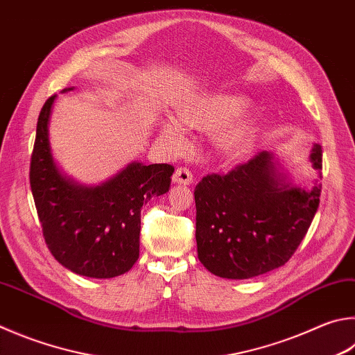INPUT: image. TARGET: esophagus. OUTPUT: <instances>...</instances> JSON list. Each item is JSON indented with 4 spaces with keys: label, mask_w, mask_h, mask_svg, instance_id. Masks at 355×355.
I'll use <instances>...</instances> for the list:
<instances>
[{
    "label": "esophagus",
    "mask_w": 355,
    "mask_h": 355,
    "mask_svg": "<svg viewBox=\"0 0 355 355\" xmlns=\"http://www.w3.org/2000/svg\"><path fill=\"white\" fill-rule=\"evenodd\" d=\"M173 183H180V184H191L192 183V173L189 169H186V167H178V169L175 171V173H173Z\"/></svg>",
    "instance_id": "34e87169"
}]
</instances>
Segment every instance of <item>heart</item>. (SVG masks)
Wrapping results in <instances>:
<instances>
[{
	"label": "heart",
	"instance_id": "heart-1",
	"mask_svg": "<svg viewBox=\"0 0 355 355\" xmlns=\"http://www.w3.org/2000/svg\"><path fill=\"white\" fill-rule=\"evenodd\" d=\"M247 101L233 94H211L192 101L180 110L184 125L212 130L223 125L216 137L217 147L230 158L242 157L254 143L257 122L248 112H242ZM163 137L172 146L183 147L188 143L184 127L177 121L166 122L161 128Z\"/></svg>",
	"mask_w": 355,
	"mask_h": 355
}]
</instances>
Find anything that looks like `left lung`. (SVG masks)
Segmentation results:
<instances>
[{
	"instance_id": "left-lung-1",
	"label": "left lung",
	"mask_w": 355,
	"mask_h": 355,
	"mask_svg": "<svg viewBox=\"0 0 355 355\" xmlns=\"http://www.w3.org/2000/svg\"><path fill=\"white\" fill-rule=\"evenodd\" d=\"M311 161L321 172L320 144ZM320 192V184L311 191L288 186L268 152L228 173L203 177L194 191L200 262L227 279H248L284 266L311 227Z\"/></svg>"
}]
</instances>
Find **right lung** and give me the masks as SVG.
I'll return each mask as SVG.
<instances>
[{"mask_svg":"<svg viewBox=\"0 0 355 355\" xmlns=\"http://www.w3.org/2000/svg\"><path fill=\"white\" fill-rule=\"evenodd\" d=\"M73 88H65L69 92ZM55 94L37 121L29 182L48 248L63 267L88 278L124 275L139 257L141 208L171 188V164H128L96 188L77 186L57 169L48 124Z\"/></svg>","mask_w":355,"mask_h":355,"instance_id":"obj_1","label":"right lung"}]
</instances>
